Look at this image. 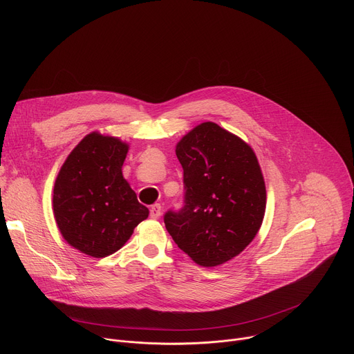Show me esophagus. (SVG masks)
<instances>
[{
    "label": "esophagus",
    "instance_id": "1",
    "mask_svg": "<svg viewBox=\"0 0 354 354\" xmlns=\"http://www.w3.org/2000/svg\"><path fill=\"white\" fill-rule=\"evenodd\" d=\"M161 213H162V207H161L160 203H156V205L151 206V209H149V216H151V218H154V220L160 218Z\"/></svg>",
    "mask_w": 354,
    "mask_h": 354
}]
</instances>
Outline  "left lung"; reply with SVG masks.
Returning <instances> with one entry per match:
<instances>
[{
    "mask_svg": "<svg viewBox=\"0 0 354 354\" xmlns=\"http://www.w3.org/2000/svg\"><path fill=\"white\" fill-rule=\"evenodd\" d=\"M183 168V206L164 223L175 243L201 266L228 262L258 234L266 187L252 148L218 124L206 122L176 145Z\"/></svg>",
    "mask_w": 354,
    "mask_h": 354,
    "instance_id": "8db88e82",
    "label": "left lung"
}]
</instances>
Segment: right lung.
<instances>
[{
    "label": "right lung",
    "instance_id": "right-lung-1",
    "mask_svg": "<svg viewBox=\"0 0 354 354\" xmlns=\"http://www.w3.org/2000/svg\"><path fill=\"white\" fill-rule=\"evenodd\" d=\"M127 149L115 137L91 133L71 151L56 179V223L64 239L85 255L113 254L148 217L122 175Z\"/></svg>",
    "mask_w": 354,
    "mask_h": 354
}]
</instances>
